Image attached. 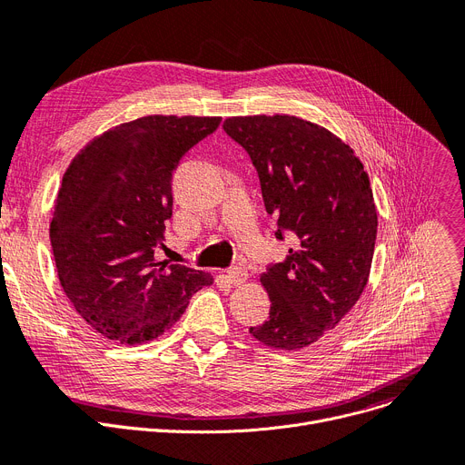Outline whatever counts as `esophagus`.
<instances>
[{
  "mask_svg": "<svg viewBox=\"0 0 465 465\" xmlns=\"http://www.w3.org/2000/svg\"><path fill=\"white\" fill-rule=\"evenodd\" d=\"M228 279H230V282L233 286H239V284H242V282L249 279V273L242 270V267H230V270H228Z\"/></svg>",
  "mask_w": 465,
  "mask_h": 465,
  "instance_id": "1",
  "label": "esophagus"
}]
</instances>
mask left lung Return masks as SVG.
I'll return each mask as SVG.
<instances>
[{
	"mask_svg": "<svg viewBox=\"0 0 465 465\" xmlns=\"http://www.w3.org/2000/svg\"><path fill=\"white\" fill-rule=\"evenodd\" d=\"M224 132L258 171L277 239H294L286 260L260 277L270 319L249 331L272 349L309 347L341 322L368 284L377 239L370 177L347 143L298 116H232Z\"/></svg>",
	"mask_w": 465,
	"mask_h": 465,
	"instance_id": "obj_1",
	"label": "left lung"
}]
</instances>
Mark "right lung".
Listing matches in <instances>:
<instances>
[{
    "mask_svg": "<svg viewBox=\"0 0 465 465\" xmlns=\"http://www.w3.org/2000/svg\"><path fill=\"white\" fill-rule=\"evenodd\" d=\"M220 120L143 116L90 141L65 171L51 223L58 279L86 324L120 345L156 339L213 284L154 251L173 213V171Z\"/></svg>",
    "mask_w": 465,
    "mask_h": 465,
    "instance_id": "add662e5",
    "label": "right lung"
}]
</instances>
